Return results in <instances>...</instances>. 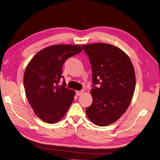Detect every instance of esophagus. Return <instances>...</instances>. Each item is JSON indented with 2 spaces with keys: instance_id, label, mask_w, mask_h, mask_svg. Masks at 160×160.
I'll return each mask as SVG.
<instances>
[{
  "instance_id": "esophagus-1",
  "label": "esophagus",
  "mask_w": 160,
  "mask_h": 160,
  "mask_svg": "<svg viewBox=\"0 0 160 160\" xmlns=\"http://www.w3.org/2000/svg\"><path fill=\"white\" fill-rule=\"evenodd\" d=\"M85 92L84 90H81V91H76V94L77 96H79V95H81L82 94H83Z\"/></svg>"
}]
</instances>
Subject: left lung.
I'll return each mask as SVG.
<instances>
[{
	"label": "left lung",
	"instance_id": "1",
	"mask_svg": "<svg viewBox=\"0 0 160 160\" xmlns=\"http://www.w3.org/2000/svg\"><path fill=\"white\" fill-rule=\"evenodd\" d=\"M82 47L89 57L93 80V103L86 114L94 124L106 126L129 107L135 87L134 68L129 57L117 47L102 42Z\"/></svg>",
	"mask_w": 160,
	"mask_h": 160
}]
</instances>
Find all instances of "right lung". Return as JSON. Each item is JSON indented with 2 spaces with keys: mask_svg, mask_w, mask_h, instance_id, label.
<instances>
[{
  "mask_svg": "<svg viewBox=\"0 0 160 160\" xmlns=\"http://www.w3.org/2000/svg\"><path fill=\"white\" fill-rule=\"evenodd\" d=\"M82 50L79 45L48 47L37 52L28 64L23 77L26 96L35 114L43 122H59L73 101L75 91L65 88L62 67L67 59ZM62 79L63 83L59 86Z\"/></svg>",
  "mask_w": 160,
  "mask_h": 160,
  "instance_id": "add662e5",
  "label": "right lung"
}]
</instances>
